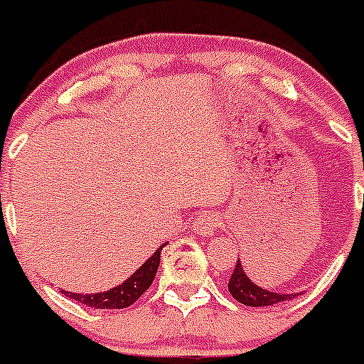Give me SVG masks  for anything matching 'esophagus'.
I'll return each instance as SVG.
<instances>
[{"mask_svg":"<svg viewBox=\"0 0 364 364\" xmlns=\"http://www.w3.org/2000/svg\"><path fill=\"white\" fill-rule=\"evenodd\" d=\"M220 223H223V217H220L218 213L205 211L202 213V215H198L192 228H194V232H196L198 235H202V237H211V235L217 233Z\"/></svg>","mask_w":364,"mask_h":364,"instance_id":"obj_1","label":"esophagus"}]
</instances>
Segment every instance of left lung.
Wrapping results in <instances>:
<instances>
[{"label":"left lung","instance_id":"1","mask_svg":"<svg viewBox=\"0 0 364 364\" xmlns=\"http://www.w3.org/2000/svg\"><path fill=\"white\" fill-rule=\"evenodd\" d=\"M228 289L230 294L235 297V301H239L241 305L247 306L277 305L280 301L294 299L295 297V294H277V291H269V289H264L254 284L252 280L247 277L239 259L237 264H235V269H233L232 277H230Z\"/></svg>","mask_w":364,"mask_h":364}]
</instances>
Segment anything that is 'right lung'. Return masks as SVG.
Wrapping results in <instances>:
<instances>
[{
  "instance_id": "1",
  "label": "right lung",
  "mask_w": 364,
  "mask_h": 364,
  "mask_svg": "<svg viewBox=\"0 0 364 364\" xmlns=\"http://www.w3.org/2000/svg\"><path fill=\"white\" fill-rule=\"evenodd\" d=\"M166 247V243L161 245V249H156L151 258L147 259L146 264H141L140 269H136L134 273L123 282V284L115 286L108 291H100V294H70L63 291L69 299H75L78 303L91 309H127L132 303L140 299L144 291L151 286L155 279L156 269L161 264V250Z\"/></svg>"
}]
</instances>
